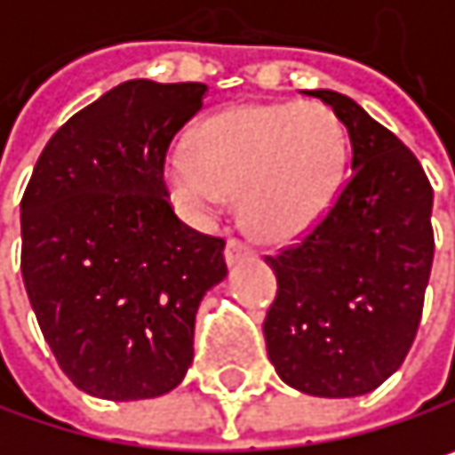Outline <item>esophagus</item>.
<instances>
[{
    "label": "esophagus",
    "instance_id": "34e87169",
    "mask_svg": "<svg viewBox=\"0 0 455 455\" xmlns=\"http://www.w3.org/2000/svg\"><path fill=\"white\" fill-rule=\"evenodd\" d=\"M247 255H252V247H250V244H244L239 236H228L227 263H236V260H242V258H247Z\"/></svg>",
    "mask_w": 455,
    "mask_h": 455
}]
</instances>
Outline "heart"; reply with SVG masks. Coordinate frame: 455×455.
<instances>
[{
	"label": "heart",
	"mask_w": 455,
	"mask_h": 455,
	"mask_svg": "<svg viewBox=\"0 0 455 455\" xmlns=\"http://www.w3.org/2000/svg\"><path fill=\"white\" fill-rule=\"evenodd\" d=\"M345 152V129L321 102L236 105L208 118L192 147H176L165 176L192 216L242 195V219L255 234L292 239L334 200Z\"/></svg>",
	"instance_id": "heart-1"
}]
</instances>
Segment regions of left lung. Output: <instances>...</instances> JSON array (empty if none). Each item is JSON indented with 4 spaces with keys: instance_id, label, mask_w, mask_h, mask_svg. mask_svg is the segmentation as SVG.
Listing matches in <instances>:
<instances>
[{
    "instance_id": "obj_1",
    "label": "left lung",
    "mask_w": 455,
    "mask_h": 455,
    "mask_svg": "<svg viewBox=\"0 0 455 455\" xmlns=\"http://www.w3.org/2000/svg\"><path fill=\"white\" fill-rule=\"evenodd\" d=\"M350 137V179L295 244L266 255L276 298L268 358L295 390L353 398L379 387L416 337L432 271V184L409 147L350 97L316 89Z\"/></svg>"
}]
</instances>
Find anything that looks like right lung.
I'll return each instance as SVG.
<instances>
[{
	"mask_svg": "<svg viewBox=\"0 0 455 455\" xmlns=\"http://www.w3.org/2000/svg\"><path fill=\"white\" fill-rule=\"evenodd\" d=\"M205 84L126 81L46 141L20 200V271L65 377L105 401L173 390L195 314L227 276L221 236L187 227L163 179Z\"/></svg>",
	"mask_w": 455,
	"mask_h": 455,
	"instance_id": "right-lung-1",
	"label": "right lung"
}]
</instances>
